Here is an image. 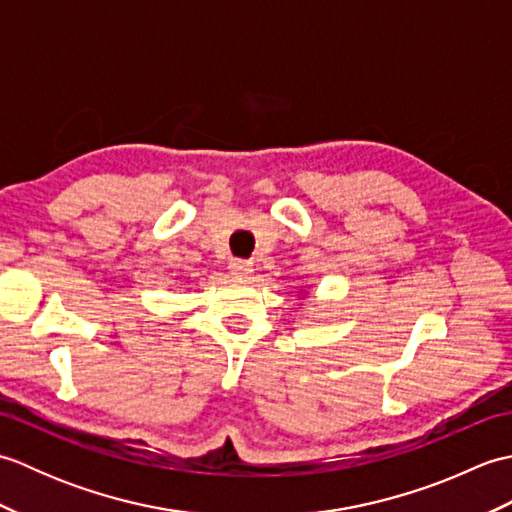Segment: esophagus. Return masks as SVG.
Returning <instances> with one entry per match:
<instances>
[{
	"label": "esophagus",
	"mask_w": 512,
	"mask_h": 512,
	"mask_svg": "<svg viewBox=\"0 0 512 512\" xmlns=\"http://www.w3.org/2000/svg\"><path fill=\"white\" fill-rule=\"evenodd\" d=\"M228 268H231V273L237 277H248L250 273H253V264L246 262V259H231Z\"/></svg>",
	"instance_id": "esophagus-1"
}]
</instances>
